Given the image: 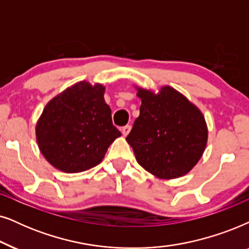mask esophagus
<instances>
[{"mask_svg": "<svg viewBox=\"0 0 249 249\" xmlns=\"http://www.w3.org/2000/svg\"><path fill=\"white\" fill-rule=\"evenodd\" d=\"M130 131H131V126L130 125H126V126L122 128V134L124 135V137H127L128 133H130Z\"/></svg>", "mask_w": 249, "mask_h": 249, "instance_id": "obj_1", "label": "esophagus"}]
</instances>
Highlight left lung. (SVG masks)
Here are the masks:
<instances>
[{"mask_svg": "<svg viewBox=\"0 0 249 249\" xmlns=\"http://www.w3.org/2000/svg\"><path fill=\"white\" fill-rule=\"evenodd\" d=\"M141 100L126 141L137 161L161 180L181 178L196 166L207 144L208 130L200 109L170 85L155 91L135 86Z\"/></svg>", "mask_w": 249, "mask_h": 249, "instance_id": "left-lung-1", "label": "left lung"}]
</instances>
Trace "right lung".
Returning <instances> with one entry per match:
<instances>
[{"label":"right lung","mask_w":249,"mask_h":249,"mask_svg":"<svg viewBox=\"0 0 249 249\" xmlns=\"http://www.w3.org/2000/svg\"><path fill=\"white\" fill-rule=\"evenodd\" d=\"M106 88L82 81L52 98L43 109L35 134L39 151L57 170L79 173L97 166L121 137L106 104Z\"/></svg>","instance_id":"right-lung-1"}]
</instances>
